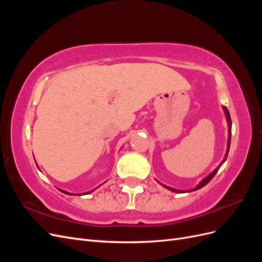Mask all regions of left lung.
Instances as JSON below:
<instances>
[{
	"label": "left lung",
	"instance_id": "obj_1",
	"mask_svg": "<svg viewBox=\"0 0 262 262\" xmlns=\"http://www.w3.org/2000/svg\"><path fill=\"white\" fill-rule=\"evenodd\" d=\"M223 110H224V113H225V117H226V121H227V125H228V140H227V149H226V154H225V156H224V160L221 162V164H220V166H217V167L214 169L210 175H208L207 177H205L204 179H202L200 182H199V185H198L195 188H193V189H190L189 191H184V190H178V189H173V188H171V187H168V186H165V185H163V184H161L163 187H165L166 189H168V190H170V191H172V192H177V193H184V192H190V191H194V190H198V189H200V188H202V187H204L205 185L208 184V182L215 176V173L217 172V170L220 169V167L222 165H223V163L226 161V158H227V155H228V150H229V145H231V134H232V120H231V116H229V113H228V110H227V108L226 107H224L223 106Z\"/></svg>",
	"mask_w": 262,
	"mask_h": 262
}]
</instances>
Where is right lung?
Segmentation results:
<instances>
[{
  "label": "right lung",
  "mask_w": 262,
  "mask_h": 262,
  "mask_svg": "<svg viewBox=\"0 0 262 262\" xmlns=\"http://www.w3.org/2000/svg\"><path fill=\"white\" fill-rule=\"evenodd\" d=\"M61 191L63 192V193H66V194H70V195H75V194H73V193H70V192H68V191H64V190H61ZM94 190H92V191H89V192H84V193H80V194H77V195H83V194H89V193H91V192H93Z\"/></svg>",
  "instance_id": "add662e5"
}]
</instances>
